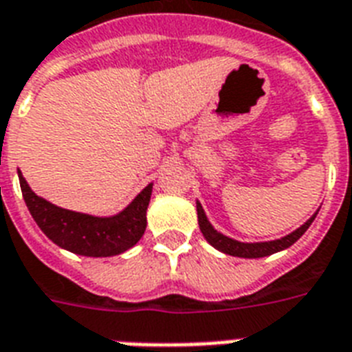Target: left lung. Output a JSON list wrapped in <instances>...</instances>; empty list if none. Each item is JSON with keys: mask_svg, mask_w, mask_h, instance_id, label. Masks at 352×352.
Returning a JSON list of instances; mask_svg holds the SVG:
<instances>
[{"mask_svg": "<svg viewBox=\"0 0 352 352\" xmlns=\"http://www.w3.org/2000/svg\"><path fill=\"white\" fill-rule=\"evenodd\" d=\"M197 217H199V228L203 232L204 239L208 241L210 245L217 248V250L225 252L228 256H235V257H265L270 256L274 252L283 250V248H289L290 245H294L296 241L300 239L301 235L305 234L307 228L311 226V223L314 221L316 214L312 215L311 219L307 221L305 225L300 226L298 230L292 232V234L285 235L281 239L278 241H268V243H239V241H234L230 237H226V235L219 234L217 230L212 228V225L206 219V215H204L203 206L197 203Z\"/></svg>", "mask_w": 352, "mask_h": 352, "instance_id": "8db88e82", "label": "left lung"}]
</instances>
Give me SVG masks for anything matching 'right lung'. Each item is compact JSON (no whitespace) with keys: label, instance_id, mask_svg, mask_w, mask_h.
Returning <instances> with one entry per match:
<instances>
[{"label":"right lung","instance_id":"1","mask_svg":"<svg viewBox=\"0 0 352 352\" xmlns=\"http://www.w3.org/2000/svg\"><path fill=\"white\" fill-rule=\"evenodd\" d=\"M18 175L25 204L36 225L52 243L65 250L87 257L117 256L137 245L146 230V210L151 197V184L144 188L122 214L100 219L47 203L30 190L21 173Z\"/></svg>","mask_w":352,"mask_h":352}]
</instances>
